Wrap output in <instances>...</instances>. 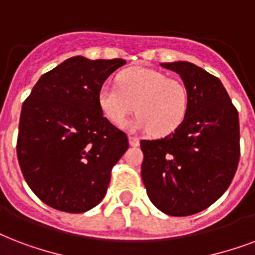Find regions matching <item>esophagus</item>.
I'll return each mask as SVG.
<instances>
[{
  "instance_id": "esophagus-1",
  "label": "esophagus",
  "mask_w": 255,
  "mask_h": 255,
  "mask_svg": "<svg viewBox=\"0 0 255 255\" xmlns=\"http://www.w3.org/2000/svg\"><path fill=\"white\" fill-rule=\"evenodd\" d=\"M128 141H129V145H132V147H137L139 145V139L135 137V136H128Z\"/></svg>"
}]
</instances>
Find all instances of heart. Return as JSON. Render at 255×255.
<instances>
[{"mask_svg": "<svg viewBox=\"0 0 255 255\" xmlns=\"http://www.w3.org/2000/svg\"><path fill=\"white\" fill-rule=\"evenodd\" d=\"M97 104L104 118L116 127H123L128 116L136 111L139 115L127 128L164 136L183 123L188 110V93L182 81L170 79L163 72L132 67L120 72L116 85L100 87Z\"/></svg>", "mask_w": 255, "mask_h": 255, "instance_id": "obj_1", "label": "heart"}]
</instances>
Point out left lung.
I'll use <instances>...</instances> for the list:
<instances>
[{
	"instance_id": "8db88e82",
	"label": "left lung",
	"mask_w": 255,
	"mask_h": 255,
	"mask_svg": "<svg viewBox=\"0 0 255 255\" xmlns=\"http://www.w3.org/2000/svg\"><path fill=\"white\" fill-rule=\"evenodd\" d=\"M160 65L183 80L188 110L170 135L140 141L141 179L160 211L187 217L207 209L230 186L240 162V118L218 77L188 61Z\"/></svg>"
}]
</instances>
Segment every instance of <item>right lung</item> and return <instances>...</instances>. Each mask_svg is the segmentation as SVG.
Listing matches in <instances>:
<instances>
[{"label": "right lung", "mask_w": 255, "mask_h": 255, "mask_svg": "<svg viewBox=\"0 0 255 255\" xmlns=\"http://www.w3.org/2000/svg\"><path fill=\"white\" fill-rule=\"evenodd\" d=\"M126 60L75 56L40 77L22 104L17 158L44 203L85 213L106 197L128 137L103 116L97 92Z\"/></svg>", "instance_id": "right-lung-1"}]
</instances>
